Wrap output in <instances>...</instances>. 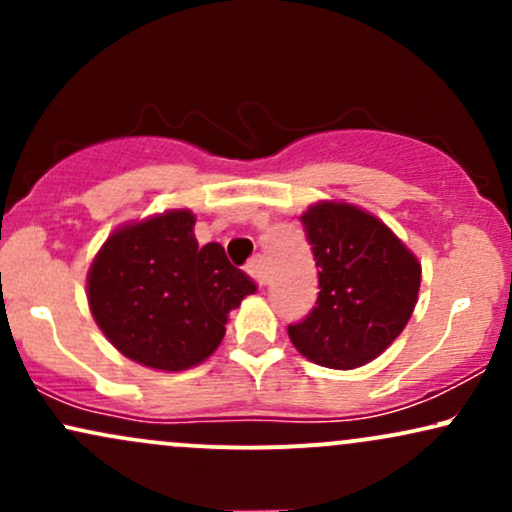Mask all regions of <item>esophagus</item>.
Masks as SVG:
<instances>
[{
  "label": "esophagus",
  "instance_id": "1",
  "mask_svg": "<svg viewBox=\"0 0 512 512\" xmlns=\"http://www.w3.org/2000/svg\"><path fill=\"white\" fill-rule=\"evenodd\" d=\"M245 272H248L260 286L269 284V274H267V267H264V257L262 255L252 257V260L248 262V267H245Z\"/></svg>",
  "mask_w": 512,
  "mask_h": 512
}]
</instances>
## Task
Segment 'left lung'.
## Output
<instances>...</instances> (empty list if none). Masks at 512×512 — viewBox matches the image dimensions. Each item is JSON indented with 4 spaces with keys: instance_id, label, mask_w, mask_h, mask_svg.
I'll use <instances>...</instances> for the list:
<instances>
[{
    "instance_id": "1",
    "label": "left lung",
    "mask_w": 512,
    "mask_h": 512,
    "mask_svg": "<svg viewBox=\"0 0 512 512\" xmlns=\"http://www.w3.org/2000/svg\"><path fill=\"white\" fill-rule=\"evenodd\" d=\"M320 267L315 308L289 337L308 361L351 370L378 358L407 327L421 264L383 221L346 202H317L301 216Z\"/></svg>"
}]
</instances>
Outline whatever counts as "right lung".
Masks as SVG:
<instances>
[{"label": "right lung", "mask_w": 512, "mask_h": 512, "mask_svg": "<svg viewBox=\"0 0 512 512\" xmlns=\"http://www.w3.org/2000/svg\"><path fill=\"white\" fill-rule=\"evenodd\" d=\"M86 284L93 320L108 342L156 370L207 361L226 334L228 313L257 289L219 243L199 248L195 214L187 209L117 228Z\"/></svg>", "instance_id": "right-lung-1"}]
</instances>
